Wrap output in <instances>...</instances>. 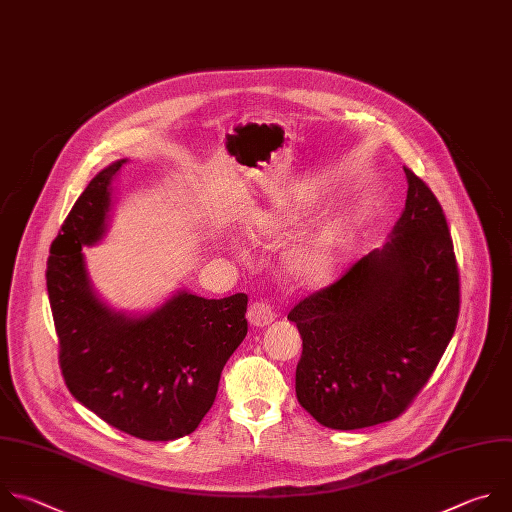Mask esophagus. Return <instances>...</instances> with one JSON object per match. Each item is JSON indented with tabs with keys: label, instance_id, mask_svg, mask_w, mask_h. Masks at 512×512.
I'll return each instance as SVG.
<instances>
[{
	"label": "esophagus",
	"instance_id": "esophagus-1",
	"mask_svg": "<svg viewBox=\"0 0 512 512\" xmlns=\"http://www.w3.org/2000/svg\"><path fill=\"white\" fill-rule=\"evenodd\" d=\"M274 311L270 309L268 302H254L248 309V323L256 329H262L274 321Z\"/></svg>",
	"mask_w": 512,
	"mask_h": 512
}]
</instances>
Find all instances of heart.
I'll use <instances>...</instances> for the list:
<instances>
[{"instance_id":"1","label":"heart","mask_w":512,"mask_h":512,"mask_svg":"<svg viewBox=\"0 0 512 512\" xmlns=\"http://www.w3.org/2000/svg\"><path fill=\"white\" fill-rule=\"evenodd\" d=\"M309 206L302 203L288 212H260L248 230V236L258 246H278L290 230L306 216ZM341 230L337 224H319L294 240L282 254V272L298 288L325 286L339 264Z\"/></svg>"}]
</instances>
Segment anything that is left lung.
<instances>
[{
    "instance_id": "1",
    "label": "left lung",
    "mask_w": 512,
    "mask_h": 512,
    "mask_svg": "<svg viewBox=\"0 0 512 512\" xmlns=\"http://www.w3.org/2000/svg\"><path fill=\"white\" fill-rule=\"evenodd\" d=\"M403 171L405 208L383 248L288 313L302 339L298 403L331 430L395 420L456 329L460 280L444 212L430 187Z\"/></svg>"
}]
</instances>
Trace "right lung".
<instances>
[{
  "label": "right lung",
  "mask_w": 512,
  "mask_h": 512,
  "mask_svg": "<svg viewBox=\"0 0 512 512\" xmlns=\"http://www.w3.org/2000/svg\"><path fill=\"white\" fill-rule=\"evenodd\" d=\"M127 159L92 177L50 248L46 286L66 387L109 426L149 442H171L214 405L226 361L248 333V296L173 292L147 313L102 300L82 248L109 232L113 181Z\"/></svg>",
  "instance_id": "1"
}]
</instances>
